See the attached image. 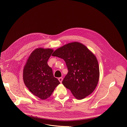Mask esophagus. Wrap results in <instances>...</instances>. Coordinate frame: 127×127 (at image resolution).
Instances as JSON below:
<instances>
[{"mask_svg":"<svg viewBox=\"0 0 127 127\" xmlns=\"http://www.w3.org/2000/svg\"><path fill=\"white\" fill-rule=\"evenodd\" d=\"M58 80H59V81L60 82V83H62V81H63V78L60 77V78H59Z\"/></svg>","mask_w":127,"mask_h":127,"instance_id":"esophagus-1","label":"esophagus"}]
</instances>
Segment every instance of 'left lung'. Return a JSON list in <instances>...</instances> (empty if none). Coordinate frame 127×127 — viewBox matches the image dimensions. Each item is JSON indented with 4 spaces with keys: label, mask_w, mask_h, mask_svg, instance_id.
Here are the masks:
<instances>
[{
    "label": "left lung",
    "mask_w": 127,
    "mask_h": 127,
    "mask_svg": "<svg viewBox=\"0 0 127 127\" xmlns=\"http://www.w3.org/2000/svg\"><path fill=\"white\" fill-rule=\"evenodd\" d=\"M63 59L68 73L62 81L77 99L90 95L96 89L99 78V68L96 57L83 44L72 42L66 44L52 55Z\"/></svg>",
    "instance_id": "1"
}]
</instances>
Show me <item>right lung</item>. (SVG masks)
I'll list each match as a JSON object with an SVG mask.
<instances>
[{
    "instance_id": "right-lung-1",
    "label": "right lung",
    "mask_w": 127,
    "mask_h": 127,
    "mask_svg": "<svg viewBox=\"0 0 127 127\" xmlns=\"http://www.w3.org/2000/svg\"><path fill=\"white\" fill-rule=\"evenodd\" d=\"M53 50L38 48L29 56L23 70L24 82L32 94L42 100L49 98L60 83L47 61Z\"/></svg>"
}]
</instances>
